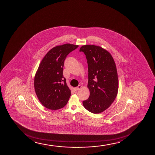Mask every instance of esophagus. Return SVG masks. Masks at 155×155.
I'll return each instance as SVG.
<instances>
[{
    "mask_svg": "<svg viewBox=\"0 0 155 155\" xmlns=\"http://www.w3.org/2000/svg\"><path fill=\"white\" fill-rule=\"evenodd\" d=\"M82 87L81 85H78L77 87H76L74 88V90H75V91H78Z\"/></svg>",
    "mask_w": 155,
    "mask_h": 155,
    "instance_id": "esophagus-1",
    "label": "esophagus"
}]
</instances>
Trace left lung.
<instances>
[{"label": "left lung", "mask_w": 155, "mask_h": 155, "mask_svg": "<svg viewBox=\"0 0 155 155\" xmlns=\"http://www.w3.org/2000/svg\"><path fill=\"white\" fill-rule=\"evenodd\" d=\"M79 51L84 52L87 59L90 94L82 104L91 113H101L111 106L118 92L116 65L111 54L100 46L85 45Z\"/></svg>", "instance_id": "left-lung-1"}]
</instances>
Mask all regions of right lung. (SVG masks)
Returning a JSON list of instances; mask_svg holds the SVG:
<instances>
[{
    "mask_svg": "<svg viewBox=\"0 0 155 155\" xmlns=\"http://www.w3.org/2000/svg\"><path fill=\"white\" fill-rule=\"evenodd\" d=\"M78 45L65 44L52 48L42 59L35 74L34 87L37 97L44 106L52 110L67 104L71 95L63 71L65 59Z\"/></svg>",
    "mask_w": 155,
    "mask_h": 155,
    "instance_id": "right-lung-1",
    "label": "right lung"
}]
</instances>
